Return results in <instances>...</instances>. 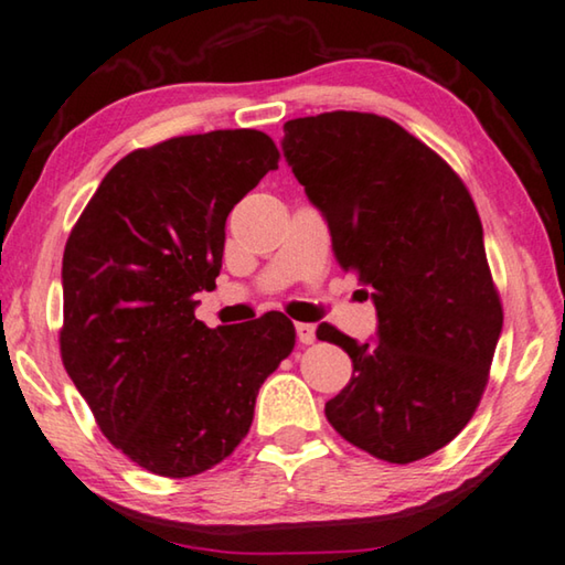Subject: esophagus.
<instances>
[{
	"label": "esophagus",
	"mask_w": 565,
	"mask_h": 565,
	"mask_svg": "<svg viewBox=\"0 0 565 565\" xmlns=\"http://www.w3.org/2000/svg\"><path fill=\"white\" fill-rule=\"evenodd\" d=\"M295 332H298V340L302 345L316 343V328H312L310 322H298V326H295Z\"/></svg>",
	"instance_id": "1"
}]
</instances>
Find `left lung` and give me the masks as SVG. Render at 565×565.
I'll return each instance as SVG.
<instances>
[{
    "mask_svg": "<svg viewBox=\"0 0 565 565\" xmlns=\"http://www.w3.org/2000/svg\"><path fill=\"white\" fill-rule=\"evenodd\" d=\"M282 129V152L328 220L340 267L377 310L373 343L318 328L353 360L326 415L360 450L413 463L473 418L501 338L473 198L440 154L387 117L338 109Z\"/></svg>",
    "mask_w": 565,
    "mask_h": 565,
    "instance_id": "1",
    "label": "left lung"
}]
</instances>
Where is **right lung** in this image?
<instances>
[{
	"mask_svg": "<svg viewBox=\"0 0 565 565\" xmlns=\"http://www.w3.org/2000/svg\"><path fill=\"white\" fill-rule=\"evenodd\" d=\"M277 160L257 129L142 147L105 174L64 245V370L105 438L150 473L190 478L225 460L292 353L282 312L215 330L195 318L230 210Z\"/></svg>",
	"mask_w": 565,
	"mask_h": 565,
	"instance_id": "obj_1",
	"label": "right lung"
}]
</instances>
